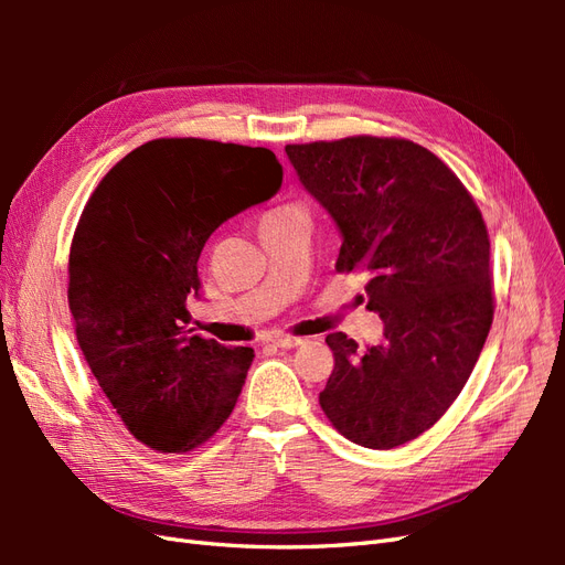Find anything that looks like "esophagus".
Segmentation results:
<instances>
[{
    "label": "esophagus",
    "instance_id": "obj_1",
    "mask_svg": "<svg viewBox=\"0 0 565 565\" xmlns=\"http://www.w3.org/2000/svg\"><path fill=\"white\" fill-rule=\"evenodd\" d=\"M306 339H301V337H289V334H280V337H276L273 339V344H276L278 349H295V347H301Z\"/></svg>",
    "mask_w": 565,
    "mask_h": 565
}]
</instances>
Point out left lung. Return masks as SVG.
Listing matches in <instances>:
<instances>
[{
	"label": "left lung",
	"instance_id": "1",
	"mask_svg": "<svg viewBox=\"0 0 565 565\" xmlns=\"http://www.w3.org/2000/svg\"><path fill=\"white\" fill-rule=\"evenodd\" d=\"M301 185L341 233L339 273L363 270L380 344L328 334L334 370L320 407L372 450L417 438L446 415L492 324L490 241L452 169L405 139L349 136L285 146Z\"/></svg>",
	"mask_w": 565,
	"mask_h": 565
}]
</instances>
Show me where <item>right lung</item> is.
I'll list each match as a JSON object with an SVG mask.
<instances>
[{"label":"right lung","instance_id":"1","mask_svg":"<svg viewBox=\"0 0 565 565\" xmlns=\"http://www.w3.org/2000/svg\"><path fill=\"white\" fill-rule=\"evenodd\" d=\"M280 183L268 148L156 139L119 160L84 207L67 262L77 344L143 446L188 452L231 417L254 351L195 334L188 299L207 237Z\"/></svg>","mask_w":565,"mask_h":565}]
</instances>
